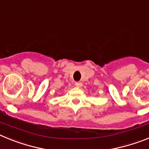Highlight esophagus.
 Masks as SVG:
<instances>
[{
	"label": "esophagus",
	"mask_w": 149,
	"mask_h": 149,
	"mask_svg": "<svg viewBox=\"0 0 149 149\" xmlns=\"http://www.w3.org/2000/svg\"><path fill=\"white\" fill-rule=\"evenodd\" d=\"M75 86L77 87H81L83 86V84L82 82H80V81H77V82L75 83Z\"/></svg>",
	"instance_id": "obj_1"
}]
</instances>
